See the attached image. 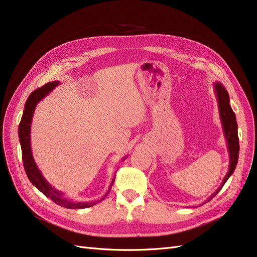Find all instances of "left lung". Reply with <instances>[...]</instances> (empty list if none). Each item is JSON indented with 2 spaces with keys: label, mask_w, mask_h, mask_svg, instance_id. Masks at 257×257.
Returning <instances> with one entry per match:
<instances>
[{
  "label": "left lung",
  "mask_w": 257,
  "mask_h": 257,
  "mask_svg": "<svg viewBox=\"0 0 257 257\" xmlns=\"http://www.w3.org/2000/svg\"><path fill=\"white\" fill-rule=\"evenodd\" d=\"M214 90L217 97L218 101V109H219V115H220V121L222 125L224 139L227 141V147L229 152V169L228 172L224 177L221 185L218 187L217 191L208 197V202L214 197L216 194L221 190V187L227 182L228 179L231 177V174L234 172V169L237 164V159H239V137H237V124H236V117L233 110L231 109L230 100H229V93L226 88L219 83L214 85Z\"/></svg>",
  "instance_id": "obj_1"
}]
</instances>
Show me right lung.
<instances>
[{"mask_svg": "<svg viewBox=\"0 0 257 257\" xmlns=\"http://www.w3.org/2000/svg\"><path fill=\"white\" fill-rule=\"evenodd\" d=\"M60 85L59 80L50 81L47 83L45 86H42L41 88L36 89L30 93L28 97L26 103H25V109L23 112V116L20 123V126H18V137H20V143L22 147V155H23V164L25 171H26L27 177L31 183L34 184L41 193L45 194L47 197H49L51 201H53L55 204H58L62 207L70 208V209H78V208H87L90 207L97 204L96 202H88V203H81V202H74L72 199H68L64 197V193L60 192L59 190H55L54 187L50 184L46 178L42 176L41 171L39 170L38 166H37L36 161L34 159L33 152H31V146H30V128H31V122H33V116L34 112L37 107V104L39 101L47 97L50 92H51L56 86ZM127 157V156H126ZM124 157V159H126ZM114 182V178L112 180L110 184L109 191L105 194L104 197L108 195V193L111 190V186ZM103 197V198H104ZM102 198V199H103ZM100 199V201H102ZM99 201V202H100Z\"/></svg>", "mask_w": 257, "mask_h": 257, "instance_id": "add662e5", "label": "right lung"}]
</instances>
